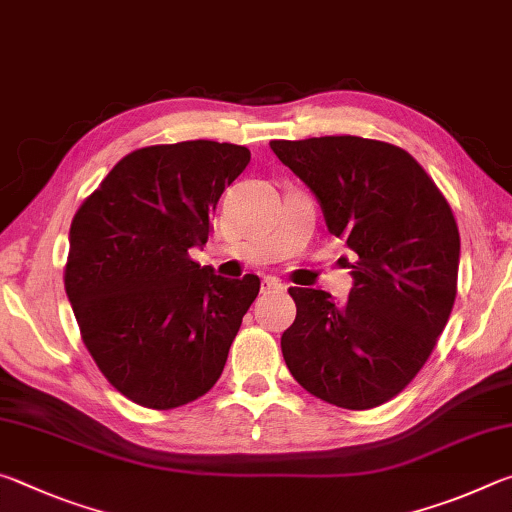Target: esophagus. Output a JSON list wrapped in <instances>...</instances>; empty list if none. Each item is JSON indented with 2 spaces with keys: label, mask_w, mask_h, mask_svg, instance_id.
<instances>
[{
  "label": "esophagus",
  "mask_w": 512,
  "mask_h": 512,
  "mask_svg": "<svg viewBox=\"0 0 512 512\" xmlns=\"http://www.w3.org/2000/svg\"><path fill=\"white\" fill-rule=\"evenodd\" d=\"M282 291H284V284L280 280H275V277H264L262 280L264 296H271V293H282Z\"/></svg>",
  "instance_id": "1"
}]
</instances>
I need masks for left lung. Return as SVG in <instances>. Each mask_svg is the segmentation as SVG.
Returning a JSON list of instances; mask_svg holds the SVG:
<instances>
[{
    "mask_svg": "<svg viewBox=\"0 0 512 512\" xmlns=\"http://www.w3.org/2000/svg\"><path fill=\"white\" fill-rule=\"evenodd\" d=\"M271 149L323 207L357 259L343 305L291 287L282 334L293 379L341 409L366 411L411 384L436 348L458 284L461 235L447 198L411 153L357 135L273 140Z\"/></svg>",
    "mask_w": 512,
    "mask_h": 512,
    "instance_id": "obj_1",
    "label": "left lung"
}]
</instances>
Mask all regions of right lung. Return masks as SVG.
Segmentation results:
<instances>
[{
    "label": "right lung",
    "instance_id": "right-lung-1",
    "mask_svg": "<svg viewBox=\"0 0 512 512\" xmlns=\"http://www.w3.org/2000/svg\"><path fill=\"white\" fill-rule=\"evenodd\" d=\"M246 146L192 140L121 158L69 228L65 291L101 375L144 409L198 400L221 377L259 277L214 275L205 246Z\"/></svg>",
    "mask_w": 512,
    "mask_h": 512
}]
</instances>
